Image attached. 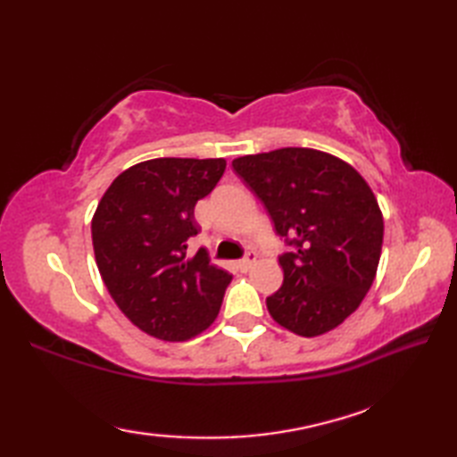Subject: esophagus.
Masks as SVG:
<instances>
[{"instance_id": "esophagus-1", "label": "esophagus", "mask_w": 457, "mask_h": 457, "mask_svg": "<svg viewBox=\"0 0 457 457\" xmlns=\"http://www.w3.org/2000/svg\"><path fill=\"white\" fill-rule=\"evenodd\" d=\"M255 259H257V255L253 253V251H249V253L244 259L237 261V265H239L241 270H247V269H251V265L255 263Z\"/></svg>"}]
</instances>
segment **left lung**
Returning <instances> with one entry per match:
<instances>
[{"label":"left lung","mask_w":457,"mask_h":457,"mask_svg":"<svg viewBox=\"0 0 457 457\" xmlns=\"http://www.w3.org/2000/svg\"><path fill=\"white\" fill-rule=\"evenodd\" d=\"M263 202L278 237L285 280L267 296L275 322L298 336H322L361 304L383 245V213L352 164L316 149L285 147L231 162Z\"/></svg>","instance_id":"obj_1"}]
</instances>
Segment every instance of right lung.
<instances>
[{
	"mask_svg": "<svg viewBox=\"0 0 457 457\" xmlns=\"http://www.w3.org/2000/svg\"><path fill=\"white\" fill-rule=\"evenodd\" d=\"M223 159H151L133 164L105 190L92 218L96 263L113 303L145 334L187 342L216 320L228 270L206 249L188 255L198 236L196 202L216 188Z\"/></svg>",
	"mask_w": 457,
	"mask_h": 457,
	"instance_id": "right-lung-1",
	"label": "right lung"
}]
</instances>
